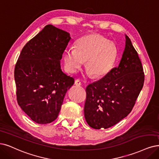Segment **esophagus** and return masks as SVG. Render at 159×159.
<instances>
[{"label": "esophagus", "instance_id": "esophagus-1", "mask_svg": "<svg viewBox=\"0 0 159 159\" xmlns=\"http://www.w3.org/2000/svg\"><path fill=\"white\" fill-rule=\"evenodd\" d=\"M75 84L77 86H80L81 85V83L79 79H76L75 80Z\"/></svg>", "mask_w": 159, "mask_h": 159}]
</instances>
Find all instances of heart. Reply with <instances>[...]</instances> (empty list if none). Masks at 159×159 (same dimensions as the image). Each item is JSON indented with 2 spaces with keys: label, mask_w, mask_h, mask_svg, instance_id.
Instances as JSON below:
<instances>
[{
  "label": "heart",
  "mask_w": 159,
  "mask_h": 159,
  "mask_svg": "<svg viewBox=\"0 0 159 159\" xmlns=\"http://www.w3.org/2000/svg\"><path fill=\"white\" fill-rule=\"evenodd\" d=\"M118 54V47L115 43L101 35L92 34L76 40L75 48L65 50L63 59L69 72L77 71L86 61L88 74L93 78H101L113 68Z\"/></svg>",
  "instance_id": "heart-1"
}]
</instances>
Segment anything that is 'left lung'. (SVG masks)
Here are the masks:
<instances>
[{
	"mask_svg": "<svg viewBox=\"0 0 159 159\" xmlns=\"http://www.w3.org/2000/svg\"><path fill=\"white\" fill-rule=\"evenodd\" d=\"M125 48L119 66L86 87L84 117L90 127L108 128L132 110L144 83L138 52L125 34Z\"/></svg>",
	"mask_w": 159,
	"mask_h": 159,
	"instance_id": "8db88e82",
	"label": "left lung"
}]
</instances>
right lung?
<instances>
[{
  "instance_id": "1",
  "label": "right lung",
  "mask_w": 159,
  "mask_h": 159,
  "mask_svg": "<svg viewBox=\"0 0 159 159\" xmlns=\"http://www.w3.org/2000/svg\"><path fill=\"white\" fill-rule=\"evenodd\" d=\"M69 33L47 25L23 47L15 66L17 103L38 124L55 120L75 79L61 69Z\"/></svg>"
}]
</instances>
